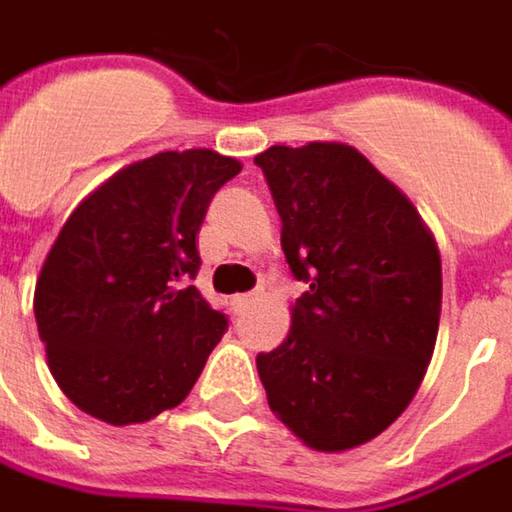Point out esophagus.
Masks as SVG:
<instances>
[{"instance_id":"esophagus-1","label":"esophagus","mask_w":512,"mask_h":512,"mask_svg":"<svg viewBox=\"0 0 512 512\" xmlns=\"http://www.w3.org/2000/svg\"><path fill=\"white\" fill-rule=\"evenodd\" d=\"M252 300H255V294H235V297L229 300V306H232V311H235V314H240V311L246 309Z\"/></svg>"}]
</instances>
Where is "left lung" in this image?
<instances>
[{
	"label": "left lung",
	"instance_id": "8db88e82",
	"mask_svg": "<svg viewBox=\"0 0 512 512\" xmlns=\"http://www.w3.org/2000/svg\"><path fill=\"white\" fill-rule=\"evenodd\" d=\"M280 212V246L309 291L289 337L257 354L274 416L309 448L371 442L414 399L433 357L442 260L408 195L337 141L255 158Z\"/></svg>",
	"mask_w": 512,
	"mask_h": 512
}]
</instances>
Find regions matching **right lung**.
Wrapping results in <instances>:
<instances>
[{
    "instance_id": "1",
    "label": "right lung",
    "mask_w": 512,
    "mask_h": 512,
    "mask_svg": "<svg viewBox=\"0 0 512 512\" xmlns=\"http://www.w3.org/2000/svg\"><path fill=\"white\" fill-rule=\"evenodd\" d=\"M240 172L215 150L135 161L73 209L36 280L33 311L50 374L110 425L175 408L221 343L226 317L201 297L195 235Z\"/></svg>"
}]
</instances>
